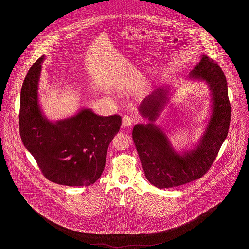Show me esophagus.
Here are the masks:
<instances>
[{
	"label": "esophagus",
	"mask_w": 249,
	"mask_h": 249,
	"mask_svg": "<svg viewBox=\"0 0 249 249\" xmlns=\"http://www.w3.org/2000/svg\"><path fill=\"white\" fill-rule=\"evenodd\" d=\"M132 123H133V121H132V119H131L130 116H127V115L123 116V118H122V125L124 127H127V128L128 127H131Z\"/></svg>",
	"instance_id": "esophagus-1"
}]
</instances>
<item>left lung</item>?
I'll return each mask as SVG.
<instances>
[{
  "instance_id": "1",
  "label": "left lung",
  "mask_w": 249,
  "mask_h": 249,
  "mask_svg": "<svg viewBox=\"0 0 249 249\" xmlns=\"http://www.w3.org/2000/svg\"><path fill=\"white\" fill-rule=\"evenodd\" d=\"M188 78L205 82L211 91V115L194 147L178 152L169 137L154 124L170 98V87L158 88L141 103L139 113L147 124H136L132 139L146 179L158 189L173 188L201 178L213 164L228 135L231 108L224 72L216 62L201 55Z\"/></svg>"
}]
</instances>
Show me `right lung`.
Returning <instances> with one entry per match:
<instances>
[{
	"mask_svg": "<svg viewBox=\"0 0 249 249\" xmlns=\"http://www.w3.org/2000/svg\"><path fill=\"white\" fill-rule=\"evenodd\" d=\"M45 56L36 60L20 93L19 132L43 175L63 186L94 184L102 176L109 143L119 132L121 117H102L83 108L75 115L51 121L44 115L38 85Z\"/></svg>",
	"mask_w": 249,
	"mask_h": 249,
	"instance_id": "add662e5",
	"label": "right lung"
}]
</instances>
